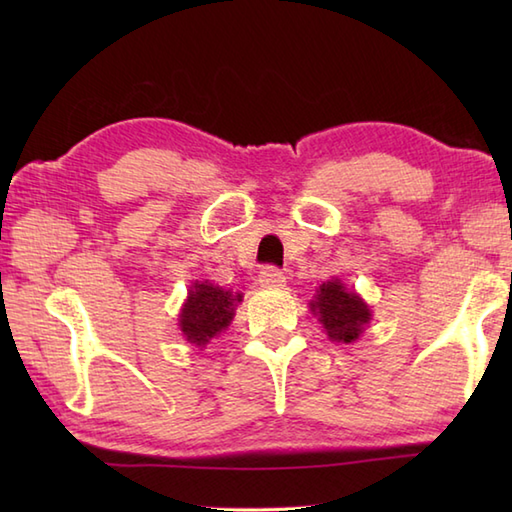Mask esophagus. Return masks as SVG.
Masks as SVG:
<instances>
[{"mask_svg": "<svg viewBox=\"0 0 512 512\" xmlns=\"http://www.w3.org/2000/svg\"><path fill=\"white\" fill-rule=\"evenodd\" d=\"M286 275L281 273L277 266H266L262 273H259V284L268 286V288H275V286H284Z\"/></svg>", "mask_w": 512, "mask_h": 512, "instance_id": "1", "label": "esophagus"}]
</instances>
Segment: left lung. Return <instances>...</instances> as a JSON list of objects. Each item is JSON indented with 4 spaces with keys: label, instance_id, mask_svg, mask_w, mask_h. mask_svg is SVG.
I'll return each mask as SVG.
<instances>
[{
    "label": "left lung",
    "instance_id": "1",
    "mask_svg": "<svg viewBox=\"0 0 512 512\" xmlns=\"http://www.w3.org/2000/svg\"><path fill=\"white\" fill-rule=\"evenodd\" d=\"M312 312L319 314L325 332L332 341L352 343L363 332V325L369 321V308L363 299L352 290H345L339 279H332L319 288L317 301L310 303Z\"/></svg>",
    "mask_w": 512,
    "mask_h": 512
}]
</instances>
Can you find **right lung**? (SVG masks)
I'll return each mask as SVG.
<instances>
[{
  "instance_id": "add662e5",
  "label": "right lung",
  "mask_w": 512,
  "mask_h": 512,
  "mask_svg": "<svg viewBox=\"0 0 512 512\" xmlns=\"http://www.w3.org/2000/svg\"><path fill=\"white\" fill-rule=\"evenodd\" d=\"M235 301H239V295L233 299L228 290L206 284V281L195 284L180 314V330L187 336V341L202 347L215 334L226 330V325L233 319Z\"/></svg>"
}]
</instances>
